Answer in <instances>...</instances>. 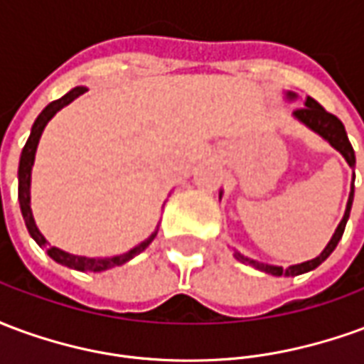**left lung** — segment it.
Masks as SVG:
<instances>
[{
    "mask_svg": "<svg viewBox=\"0 0 364 364\" xmlns=\"http://www.w3.org/2000/svg\"><path fill=\"white\" fill-rule=\"evenodd\" d=\"M284 97H287L289 101H294V99H296V93L289 91V93H284ZM292 117H294L298 122H302L304 127L310 128L312 132L320 134L323 140H328L329 146H331V148H336V150L343 156L345 161L349 164V167H355V151H353L351 142H349V138H347L343 122L337 119L336 114H331V112L326 111L318 101H314L312 97H306L304 107H300V109H296V111H292ZM353 183H355V179H353ZM353 195H355V187L351 185V193H349V200H347V206H345L343 218H341V222L337 224L333 236H331L328 245L323 247V252H321L318 257H314V259L310 261H304V263H298V265H290V267L287 269L279 267V265H269V263H261V261L250 259V257H245L244 253H240V252H234L236 259L242 261V263H247V265H252V267H255L257 271L274 274V277H296V274L314 271L318 265H321L323 261L328 259L329 255H331V252H333V250L337 247V244H339L341 236H343L345 224H347V220H349V213H351Z\"/></svg>",
    "mask_w": 364,
    "mask_h": 364,
    "instance_id": "left-lung-1",
    "label": "left lung"
}]
</instances>
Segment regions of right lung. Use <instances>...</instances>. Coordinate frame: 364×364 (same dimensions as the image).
Wrapping results in <instances>:
<instances>
[{"label":"right lung","mask_w":364,"mask_h":364,"mask_svg":"<svg viewBox=\"0 0 364 364\" xmlns=\"http://www.w3.org/2000/svg\"><path fill=\"white\" fill-rule=\"evenodd\" d=\"M85 87L83 85H77L74 90H70L64 97H60L56 101H52L43 109V112L36 117L35 124L31 128V136H28L25 148L21 151L19 159V205L21 213H23V220L27 224V230L31 237L35 240L36 244L41 247H46V252L50 255L52 259L64 265V267L75 269V271H83V273H101V271H107V269L119 267V265H124L127 261H130L132 257H136L138 253H142L148 245L154 242V237L158 236V228L151 232L150 236L146 237L144 242H140L138 245H134L132 250H128L127 253H120V255H111V257H85V255H74V253H68L60 247H54V245L48 244V240L41 234V230L36 228V222L33 218V210H31V173H33V166H35V154L36 148H38V140L43 136L44 127L50 122V119L58 111H62L66 105H70L74 99H77L80 95L85 93Z\"/></svg>","instance_id":"add662e5"}]
</instances>
